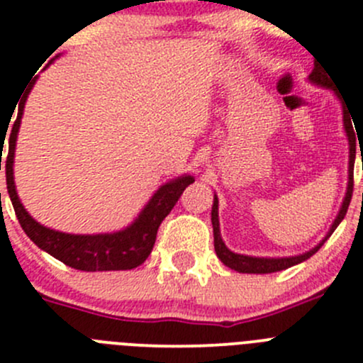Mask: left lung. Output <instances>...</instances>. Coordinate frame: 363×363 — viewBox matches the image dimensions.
Segmentation results:
<instances>
[{
  "instance_id": "1",
  "label": "left lung",
  "mask_w": 363,
  "mask_h": 363,
  "mask_svg": "<svg viewBox=\"0 0 363 363\" xmlns=\"http://www.w3.org/2000/svg\"><path fill=\"white\" fill-rule=\"evenodd\" d=\"M308 81L318 86H325L333 90V94L337 96V99L342 103V124H344V133L347 136V145H350V161H347V188H346V195H344L342 206H340L339 213H337L335 220H333L332 227L330 230L326 232L325 238L318 242L312 250L308 252L300 253V255H291V257H253V255H242V253H235L232 250L227 248V245L223 242L220 234V218H218V196L214 195L213 200V209H211V221H213V235H214V252H216L218 259L225 264L230 269L238 271V273H253V275H264V273H277V271L287 269L291 266H296V264L303 262V260L311 259L323 245H325L326 239L333 234L337 227H339L340 221L344 220L347 213V207H350L351 202V195H353V170H354V156H357V138H358V131L354 133L357 125L353 128L354 122H351L350 113L351 111H346L344 108V99L340 97V94L337 92V88L333 86V79L330 77L328 70H325V67L318 65L314 63V70L308 76ZM360 143V140H358Z\"/></svg>"
}]
</instances>
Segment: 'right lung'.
<instances>
[{"label": "right lung", "mask_w": 363, "mask_h": 363, "mask_svg": "<svg viewBox=\"0 0 363 363\" xmlns=\"http://www.w3.org/2000/svg\"><path fill=\"white\" fill-rule=\"evenodd\" d=\"M33 84L28 88L26 96L21 99L17 118L12 125V131H10L9 154L5 157L6 189H9L10 200H12L13 211H16V216L19 220L21 227H23L28 238L38 248L48 252L55 259L62 260L67 266L74 267V269L122 271L138 267L140 264L145 262V259L152 252L154 242H156L157 228H160L161 221L174 209L175 202L182 195V191L189 184L195 182V177L189 174H184L181 177H175L172 181L164 182L163 186H160L157 191L150 196L147 206L140 211L136 220L125 228H122V230L104 232V234H67V232H60L55 230V228L44 227L37 220H33L31 214L24 209V206L19 200V195L16 191V182H13V157H16L17 133H19L21 128V118H23L28 94L31 92ZM1 143H5L3 138Z\"/></svg>", "instance_id": "1"}]
</instances>
